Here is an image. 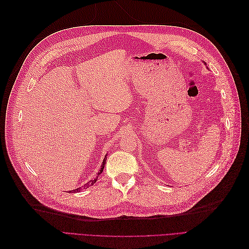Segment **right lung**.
I'll use <instances>...</instances> for the list:
<instances>
[{"instance_id":"1","label":"right lung","mask_w":249,"mask_h":249,"mask_svg":"<svg viewBox=\"0 0 249 249\" xmlns=\"http://www.w3.org/2000/svg\"><path fill=\"white\" fill-rule=\"evenodd\" d=\"M107 156V155H106ZM106 160H107V157H105L104 158V161H103V164H102V166H101V169H100V171H99V175H101V173L103 172V170H104V167H105V164H106ZM97 175V176H99ZM96 179H97V178H94V179H91V180H89V182L87 183V184H85L84 186V189L85 188H88V187H90V186H93V184L96 182ZM81 190V187L80 188H78V189H74V190H71L70 192H79Z\"/></svg>"}]
</instances>
